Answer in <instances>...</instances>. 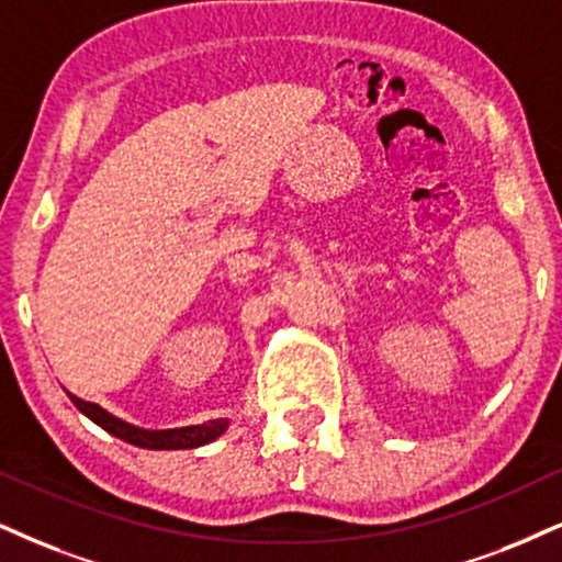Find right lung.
<instances>
[{"label":"right lung","instance_id":"add662e5","mask_svg":"<svg viewBox=\"0 0 562 562\" xmlns=\"http://www.w3.org/2000/svg\"><path fill=\"white\" fill-rule=\"evenodd\" d=\"M69 398H72V404L78 406L88 419H93L95 425L106 429V432H112L114 438H120L137 448H150V450L198 448V446H205V442L216 440L226 429V419H211V422H203V425L179 427V429H143L112 417V414L103 412L99 404H90V401H82L78 396H72V393H69Z\"/></svg>","mask_w":562,"mask_h":562}]
</instances>
